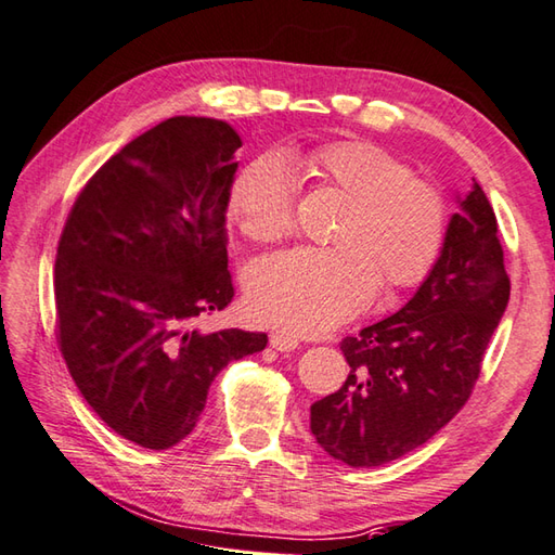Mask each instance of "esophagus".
<instances>
[{
    "instance_id": "esophagus-1",
    "label": "esophagus",
    "mask_w": 555,
    "mask_h": 555,
    "mask_svg": "<svg viewBox=\"0 0 555 555\" xmlns=\"http://www.w3.org/2000/svg\"><path fill=\"white\" fill-rule=\"evenodd\" d=\"M269 344H271V349H276V351H293V349H298V336L288 334V332H274L269 336Z\"/></svg>"
}]
</instances>
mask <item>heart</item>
<instances>
[{
    "label": "heart",
    "mask_w": 555,
    "mask_h": 555,
    "mask_svg": "<svg viewBox=\"0 0 555 555\" xmlns=\"http://www.w3.org/2000/svg\"><path fill=\"white\" fill-rule=\"evenodd\" d=\"M300 163L351 199L334 233L336 247H296L259 259L247 274L245 300L259 322L320 334L361 312L379 281L409 288L426 279L448 233V204L404 160L367 141H334ZM231 214L257 243L288 235V160L262 156L247 163L231 188Z\"/></svg>",
    "instance_id": "b5f03b06"
}]
</instances>
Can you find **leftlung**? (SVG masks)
<instances>
[{"label": "left lung", "mask_w": 555, "mask_h": 555, "mask_svg": "<svg viewBox=\"0 0 555 555\" xmlns=\"http://www.w3.org/2000/svg\"><path fill=\"white\" fill-rule=\"evenodd\" d=\"M440 257L404 308L346 336V383L310 406L330 457L379 466L421 448L469 399L509 300L493 206L479 182L457 194Z\"/></svg>", "instance_id": "obj_1"}]
</instances>
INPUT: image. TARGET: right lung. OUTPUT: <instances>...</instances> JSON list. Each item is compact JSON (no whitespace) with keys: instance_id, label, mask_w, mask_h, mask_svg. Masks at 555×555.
I'll return each mask as SVG.
<instances>
[{"instance_id":"1","label":"right lung","mask_w":555,"mask_h":555,"mask_svg":"<svg viewBox=\"0 0 555 555\" xmlns=\"http://www.w3.org/2000/svg\"><path fill=\"white\" fill-rule=\"evenodd\" d=\"M241 146L221 119H166L95 172L60 237L62 356L105 426L141 448L188 438L214 377L267 346L197 327L233 298L225 209Z\"/></svg>"}]
</instances>
